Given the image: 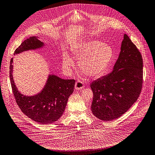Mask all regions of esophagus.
<instances>
[{
  "mask_svg": "<svg viewBox=\"0 0 155 155\" xmlns=\"http://www.w3.org/2000/svg\"><path fill=\"white\" fill-rule=\"evenodd\" d=\"M75 87V89H76V90H78L83 88V87H84L83 83L81 81L78 80V81L76 82Z\"/></svg>",
  "mask_w": 155,
  "mask_h": 155,
  "instance_id": "1",
  "label": "esophagus"
}]
</instances>
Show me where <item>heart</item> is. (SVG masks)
Here are the masks:
<instances>
[{"mask_svg": "<svg viewBox=\"0 0 155 155\" xmlns=\"http://www.w3.org/2000/svg\"><path fill=\"white\" fill-rule=\"evenodd\" d=\"M72 53L78 60L80 70L88 76L97 78L104 75L113 58V50L111 47L102 42L90 40L75 47ZM72 59L65 55L63 59V68L70 73L74 67Z\"/></svg>", "mask_w": 155, "mask_h": 155, "instance_id": "1", "label": "heart"}]
</instances>
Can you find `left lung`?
Listing matches in <instances>:
<instances>
[{"label":"left lung","instance_id":"obj_1","mask_svg":"<svg viewBox=\"0 0 155 155\" xmlns=\"http://www.w3.org/2000/svg\"><path fill=\"white\" fill-rule=\"evenodd\" d=\"M143 85L141 53L125 34L119 58L112 71L91 83V111L102 120L116 119L137 101Z\"/></svg>","mask_w":155,"mask_h":155}]
</instances>
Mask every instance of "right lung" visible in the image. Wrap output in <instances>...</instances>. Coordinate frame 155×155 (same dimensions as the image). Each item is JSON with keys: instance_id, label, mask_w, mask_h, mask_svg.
Wrapping results in <instances>:
<instances>
[{"instance_id": "1", "label": "right lung", "mask_w": 155, "mask_h": 155, "mask_svg": "<svg viewBox=\"0 0 155 155\" xmlns=\"http://www.w3.org/2000/svg\"><path fill=\"white\" fill-rule=\"evenodd\" d=\"M44 46L43 42L36 36L25 40L16 49L15 54L36 49ZM13 58L10 63V79L12 91L17 104L23 113L39 124H51L58 120L63 114L69 96L74 92L75 80H64L58 76H49L45 87L39 93L32 96L21 94L14 83Z\"/></svg>"}]
</instances>
